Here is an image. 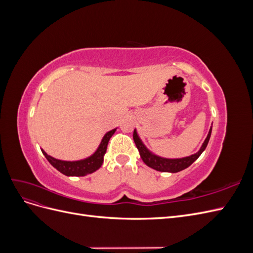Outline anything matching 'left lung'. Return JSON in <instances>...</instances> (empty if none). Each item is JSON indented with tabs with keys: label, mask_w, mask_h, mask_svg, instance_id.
<instances>
[{
	"label": "left lung",
	"mask_w": 253,
	"mask_h": 253,
	"mask_svg": "<svg viewBox=\"0 0 253 253\" xmlns=\"http://www.w3.org/2000/svg\"><path fill=\"white\" fill-rule=\"evenodd\" d=\"M211 131H212V126L210 127V131L208 133V136H207L206 140L204 141L201 150L198 151L195 154L185 157V158H178V159H167L163 157H158L152 153L144 147V144L142 141L139 139L138 135L136 133V129H134L133 133V139L136 144L137 149L139 151V154L141 159L143 160V163L147 165L148 167L152 168V169L160 171V172H171V173H176L179 172L183 169H186L189 166L192 165L195 160L200 157V155L205 151L207 148V144L209 142L210 136H211Z\"/></svg>",
	"instance_id": "left-lung-1"
}]
</instances>
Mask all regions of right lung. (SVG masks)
I'll use <instances>...</instances> for the list:
<instances>
[{
  "instance_id": "obj_1",
  "label": "right lung",
  "mask_w": 253,
  "mask_h": 253,
  "mask_svg": "<svg viewBox=\"0 0 253 253\" xmlns=\"http://www.w3.org/2000/svg\"><path fill=\"white\" fill-rule=\"evenodd\" d=\"M115 131H116V128L112 129V131L104 135L100 145H99V148L93 155L83 160H78V162H64V160H59L47 155L43 150L42 153L46 157L49 164L62 174L66 176H85L86 174L95 172L102 166L103 157L106 152V148H108L109 140Z\"/></svg>"
}]
</instances>
